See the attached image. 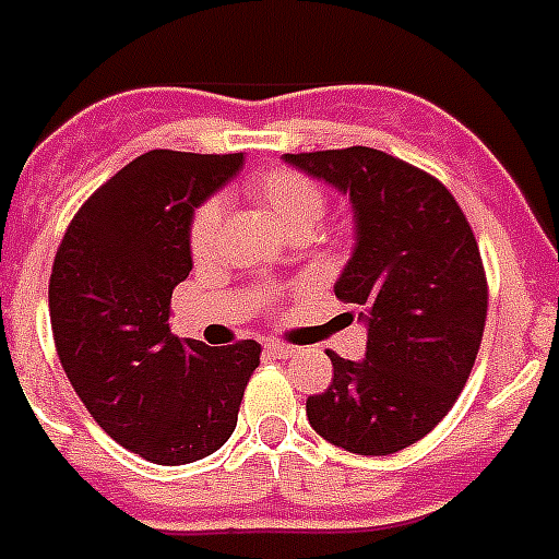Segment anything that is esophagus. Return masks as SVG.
<instances>
[{
  "instance_id": "1",
  "label": "esophagus",
  "mask_w": 559,
  "mask_h": 559,
  "mask_svg": "<svg viewBox=\"0 0 559 559\" xmlns=\"http://www.w3.org/2000/svg\"><path fill=\"white\" fill-rule=\"evenodd\" d=\"M266 353H270V356H275V358H293V356H298V353H301V347L272 342V344H266Z\"/></svg>"
}]
</instances>
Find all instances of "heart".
I'll return each instance as SVG.
<instances>
[{"mask_svg": "<svg viewBox=\"0 0 559 559\" xmlns=\"http://www.w3.org/2000/svg\"><path fill=\"white\" fill-rule=\"evenodd\" d=\"M247 194L270 212L289 235H312L326 212V192L316 177L293 166H272L249 177ZM224 224V203L209 198L192 212L189 221V249L198 261L215 255Z\"/></svg>", "mask_w": 559, "mask_h": 559, "instance_id": "1", "label": "heart"}]
</instances>
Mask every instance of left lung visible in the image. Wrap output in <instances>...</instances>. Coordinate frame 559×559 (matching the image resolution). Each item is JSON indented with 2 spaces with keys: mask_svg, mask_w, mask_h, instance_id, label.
I'll return each instance as SVG.
<instances>
[{
  "mask_svg": "<svg viewBox=\"0 0 559 559\" xmlns=\"http://www.w3.org/2000/svg\"><path fill=\"white\" fill-rule=\"evenodd\" d=\"M287 163L350 194L356 249L335 295L367 321L361 361L326 350L333 382L307 399L326 442L388 456L448 416L474 370L488 278L468 217L428 171L379 148L287 154Z\"/></svg>",
  "mask_w": 559,
  "mask_h": 559,
  "instance_id": "1",
  "label": "left lung"
}]
</instances>
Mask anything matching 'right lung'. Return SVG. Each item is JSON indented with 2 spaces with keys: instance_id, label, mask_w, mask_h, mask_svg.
Masks as SVG:
<instances>
[{
  "instance_id": "right-lung-1",
  "label": "right lung",
  "mask_w": 559,
  "mask_h": 559,
  "mask_svg": "<svg viewBox=\"0 0 559 559\" xmlns=\"http://www.w3.org/2000/svg\"><path fill=\"white\" fill-rule=\"evenodd\" d=\"M243 154L154 148L80 206L53 255L48 310L59 365L108 437L157 465L215 453L261 365L252 338L206 347L169 326L192 270V212Z\"/></svg>"
}]
</instances>
